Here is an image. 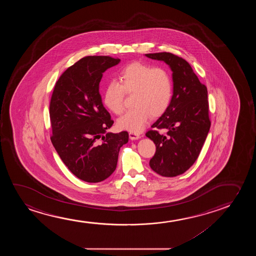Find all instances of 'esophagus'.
<instances>
[{
    "label": "esophagus",
    "mask_w": 256,
    "mask_h": 256,
    "mask_svg": "<svg viewBox=\"0 0 256 256\" xmlns=\"http://www.w3.org/2000/svg\"><path fill=\"white\" fill-rule=\"evenodd\" d=\"M130 138L131 140H138V139H140V136L139 134L134 133V132H130Z\"/></svg>",
    "instance_id": "obj_1"
}]
</instances>
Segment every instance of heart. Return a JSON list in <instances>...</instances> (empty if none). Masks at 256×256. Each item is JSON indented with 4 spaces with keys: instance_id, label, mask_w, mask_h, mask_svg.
<instances>
[{
    "instance_id": "1",
    "label": "heart",
    "mask_w": 256,
    "mask_h": 256,
    "mask_svg": "<svg viewBox=\"0 0 256 256\" xmlns=\"http://www.w3.org/2000/svg\"><path fill=\"white\" fill-rule=\"evenodd\" d=\"M118 78L119 83L112 81L106 88L103 96L106 108L116 114H122L125 92L134 94L133 105L136 106L118 120L120 128L140 132L150 116H162L170 105L173 83L170 75L164 68L132 63L120 72Z\"/></svg>"
}]
</instances>
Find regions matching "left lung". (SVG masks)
<instances>
[{
	"label": "left lung",
	"instance_id": "8db88e82",
	"mask_svg": "<svg viewBox=\"0 0 256 256\" xmlns=\"http://www.w3.org/2000/svg\"><path fill=\"white\" fill-rule=\"evenodd\" d=\"M151 60L164 61L172 72L173 95L168 108L152 125L167 134L150 130L156 154L150 168L162 176H176L189 170L200 156L210 130L207 88L200 83L190 64L170 52L150 53Z\"/></svg>",
	"mask_w": 256,
	"mask_h": 256
}]
</instances>
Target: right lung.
Returning <instances> with one entry per match:
<instances>
[{
    "label": "right lung",
    "instance_id": "add662e5",
    "mask_svg": "<svg viewBox=\"0 0 256 256\" xmlns=\"http://www.w3.org/2000/svg\"><path fill=\"white\" fill-rule=\"evenodd\" d=\"M120 62L108 56L83 58L60 76L52 96L50 140L67 168L84 182L112 175L120 148L128 142L126 131L106 132L114 120L100 94L103 72Z\"/></svg>",
    "mask_w": 256,
    "mask_h": 256
}]
</instances>
